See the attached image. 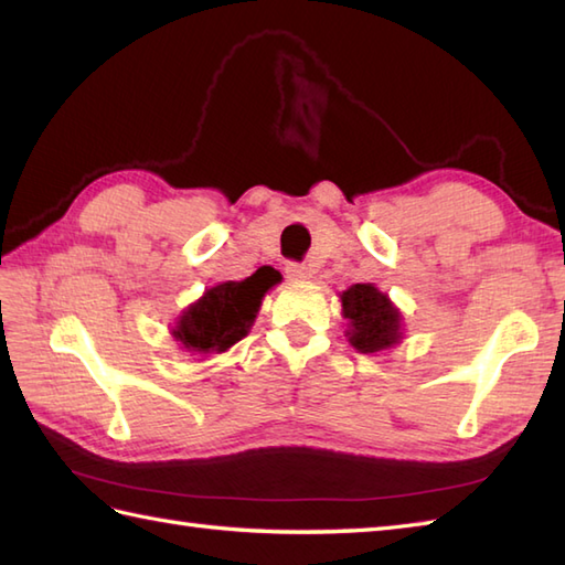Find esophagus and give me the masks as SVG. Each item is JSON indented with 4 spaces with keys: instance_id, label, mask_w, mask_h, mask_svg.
I'll use <instances>...</instances> for the list:
<instances>
[{
    "instance_id": "esophagus-1",
    "label": "esophagus",
    "mask_w": 565,
    "mask_h": 565,
    "mask_svg": "<svg viewBox=\"0 0 565 565\" xmlns=\"http://www.w3.org/2000/svg\"><path fill=\"white\" fill-rule=\"evenodd\" d=\"M286 276H289L291 281L310 279V267H306V264H301V262H289L286 264Z\"/></svg>"
}]
</instances>
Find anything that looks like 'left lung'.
I'll return each instance as SVG.
<instances>
[{"instance_id": "left-lung-1", "label": "left lung", "mask_w": 565, "mask_h": 565, "mask_svg": "<svg viewBox=\"0 0 565 565\" xmlns=\"http://www.w3.org/2000/svg\"><path fill=\"white\" fill-rule=\"evenodd\" d=\"M344 318L352 322L350 342L359 352L371 354L401 340V313L376 286L354 284L342 294Z\"/></svg>"}]
</instances>
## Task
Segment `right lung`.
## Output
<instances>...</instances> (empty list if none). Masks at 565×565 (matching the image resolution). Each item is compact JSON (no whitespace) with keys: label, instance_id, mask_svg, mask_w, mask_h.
<instances>
[{"label":"right lung","instance_id":"obj_1","mask_svg":"<svg viewBox=\"0 0 565 565\" xmlns=\"http://www.w3.org/2000/svg\"><path fill=\"white\" fill-rule=\"evenodd\" d=\"M276 281H281L279 271L271 267H259L245 281H225L213 286L194 306L184 310L172 334L189 352H225L227 347L245 338L257 318L262 296Z\"/></svg>","mask_w":565,"mask_h":565}]
</instances>
